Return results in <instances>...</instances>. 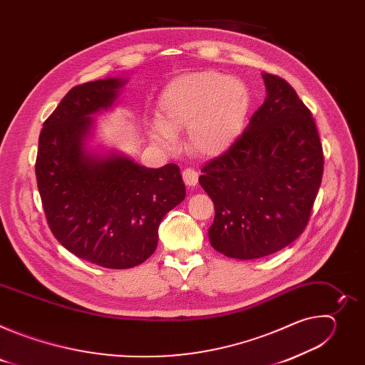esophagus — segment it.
I'll use <instances>...</instances> for the list:
<instances>
[{
  "mask_svg": "<svg viewBox=\"0 0 365 365\" xmlns=\"http://www.w3.org/2000/svg\"><path fill=\"white\" fill-rule=\"evenodd\" d=\"M182 176L187 186H195L197 183V173L193 169H185L182 172Z\"/></svg>",
  "mask_w": 365,
  "mask_h": 365,
  "instance_id": "1",
  "label": "esophagus"
}]
</instances>
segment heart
Listing matches in <instances>:
<instances>
[{"instance_id": "b5f03b06", "label": "heart", "mask_w": 365, "mask_h": 365, "mask_svg": "<svg viewBox=\"0 0 365 365\" xmlns=\"http://www.w3.org/2000/svg\"><path fill=\"white\" fill-rule=\"evenodd\" d=\"M251 106L248 86L215 71L175 78L159 99L160 121L150 127L155 145L173 151L176 134L187 130V144L200 158H220L240 138Z\"/></svg>"}]
</instances>
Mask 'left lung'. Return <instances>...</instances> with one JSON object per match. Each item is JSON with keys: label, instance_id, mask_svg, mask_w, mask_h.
Here are the masks:
<instances>
[{"label": "left lung", "instance_id": "obj_1", "mask_svg": "<svg viewBox=\"0 0 365 365\" xmlns=\"http://www.w3.org/2000/svg\"><path fill=\"white\" fill-rule=\"evenodd\" d=\"M262 76L263 106L237 143L199 176L215 205L211 245L237 259L266 257L292 244L307 225L324 173L310 111L286 81Z\"/></svg>", "mask_w": 365, "mask_h": 365}]
</instances>
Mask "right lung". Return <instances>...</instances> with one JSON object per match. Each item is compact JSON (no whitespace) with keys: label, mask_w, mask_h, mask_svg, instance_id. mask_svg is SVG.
Returning a JSON list of instances; mask_svg holds the SVG:
<instances>
[{"label":"right lung","mask_w":365,"mask_h":365,"mask_svg":"<svg viewBox=\"0 0 365 365\" xmlns=\"http://www.w3.org/2000/svg\"><path fill=\"white\" fill-rule=\"evenodd\" d=\"M128 78L72 88L43 124L36 178L48 227L76 257L130 269L155 251L159 225L186 195L178 165L150 169L121 151L92 147L95 118L114 107Z\"/></svg>","instance_id":"1"}]
</instances>
